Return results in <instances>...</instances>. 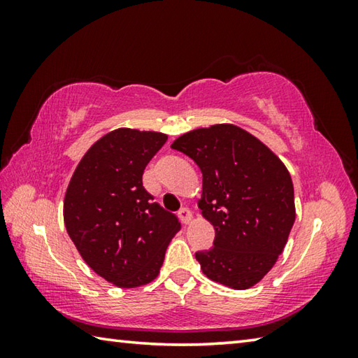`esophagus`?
<instances>
[{"mask_svg": "<svg viewBox=\"0 0 358 358\" xmlns=\"http://www.w3.org/2000/svg\"><path fill=\"white\" fill-rule=\"evenodd\" d=\"M178 217L183 224H189L192 221V211L189 208H181L178 211Z\"/></svg>", "mask_w": 358, "mask_h": 358, "instance_id": "34e87169", "label": "esophagus"}]
</instances>
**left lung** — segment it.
Instances as JSON below:
<instances>
[{"mask_svg": "<svg viewBox=\"0 0 358 358\" xmlns=\"http://www.w3.org/2000/svg\"><path fill=\"white\" fill-rule=\"evenodd\" d=\"M171 147L202 172L199 208L216 232L213 248L196 252L203 275L237 290L252 287L275 265L295 221L286 166L234 124L189 131Z\"/></svg>", "mask_w": 358, "mask_h": 358, "instance_id": "8db88e82", "label": "left lung"}]
</instances>
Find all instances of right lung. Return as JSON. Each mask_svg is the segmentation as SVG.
Returning a JSON list of instances; mask_svg holds the SVG:
<instances>
[{
	"mask_svg": "<svg viewBox=\"0 0 358 358\" xmlns=\"http://www.w3.org/2000/svg\"><path fill=\"white\" fill-rule=\"evenodd\" d=\"M167 136L120 128L78 162L64 196V226L94 273L118 287H138L159 273L181 229L145 189L142 175Z\"/></svg>",
	"mask_w": 358,
	"mask_h": 358,
	"instance_id": "add662e5",
	"label": "right lung"
}]
</instances>
